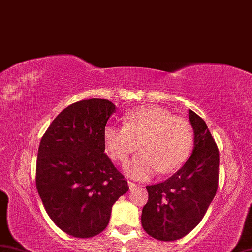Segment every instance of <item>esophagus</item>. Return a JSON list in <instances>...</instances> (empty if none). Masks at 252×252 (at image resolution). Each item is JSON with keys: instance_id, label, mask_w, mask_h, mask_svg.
I'll return each instance as SVG.
<instances>
[{"instance_id": "1", "label": "esophagus", "mask_w": 252, "mask_h": 252, "mask_svg": "<svg viewBox=\"0 0 252 252\" xmlns=\"http://www.w3.org/2000/svg\"><path fill=\"white\" fill-rule=\"evenodd\" d=\"M128 185H129V189H130V191H132V189H134L137 187L136 183H134L132 181H129V180H128Z\"/></svg>"}]
</instances>
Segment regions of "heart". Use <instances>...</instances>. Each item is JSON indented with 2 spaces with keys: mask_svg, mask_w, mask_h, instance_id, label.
Segmentation results:
<instances>
[{
  "mask_svg": "<svg viewBox=\"0 0 252 252\" xmlns=\"http://www.w3.org/2000/svg\"><path fill=\"white\" fill-rule=\"evenodd\" d=\"M104 144L112 159L125 162L130 154L142 150L126 165L132 178L145 180L160 170L170 173L184 163L193 146V128L188 120L150 106L127 113L124 127L106 126Z\"/></svg>",
  "mask_w": 252,
  "mask_h": 252,
  "instance_id": "1",
  "label": "heart"
}]
</instances>
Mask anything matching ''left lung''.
I'll return each instance as SVG.
<instances>
[{
	"mask_svg": "<svg viewBox=\"0 0 252 252\" xmlns=\"http://www.w3.org/2000/svg\"><path fill=\"white\" fill-rule=\"evenodd\" d=\"M194 149L183 167L163 182L147 185L141 225L161 241L181 239L202 220L218 188L220 151L206 123L189 111Z\"/></svg>",
	"mask_w": 252,
	"mask_h": 252,
	"instance_id": "left-lung-1",
	"label": "left lung"
}]
</instances>
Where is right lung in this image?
Here are the masks:
<instances>
[{
	"mask_svg": "<svg viewBox=\"0 0 252 252\" xmlns=\"http://www.w3.org/2000/svg\"><path fill=\"white\" fill-rule=\"evenodd\" d=\"M115 112L108 99L71 104L57 116L40 140L36 188L51 220L75 238L106 228L112 206L128 187L104 153L103 132Z\"/></svg>",
	"mask_w": 252,
	"mask_h": 252,
	"instance_id": "1",
	"label": "right lung"
}]
</instances>
